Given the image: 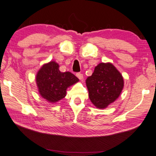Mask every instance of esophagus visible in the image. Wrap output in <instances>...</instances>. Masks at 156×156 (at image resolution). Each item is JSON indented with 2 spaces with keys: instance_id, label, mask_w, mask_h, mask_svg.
<instances>
[{
  "instance_id": "1",
  "label": "esophagus",
  "mask_w": 156,
  "mask_h": 156,
  "mask_svg": "<svg viewBox=\"0 0 156 156\" xmlns=\"http://www.w3.org/2000/svg\"><path fill=\"white\" fill-rule=\"evenodd\" d=\"M76 76H77V77L78 78L79 80H82V79L83 78V74H81L80 73H76Z\"/></svg>"
}]
</instances>
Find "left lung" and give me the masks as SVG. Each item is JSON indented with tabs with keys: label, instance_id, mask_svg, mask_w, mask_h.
I'll return each mask as SVG.
<instances>
[{
	"label": "left lung",
	"instance_id": "left-lung-1",
	"mask_svg": "<svg viewBox=\"0 0 156 156\" xmlns=\"http://www.w3.org/2000/svg\"><path fill=\"white\" fill-rule=\"evenodd\" d=\"M89 98L99 109H105L119 98L124 87L122 74L111 63H100L86 79Z\"/></svg>",
	"mask_w": 156,
	"mask_h": 156
}]
</instances>
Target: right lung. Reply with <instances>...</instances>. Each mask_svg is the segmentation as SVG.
Wrapping results in <instances>:
<instances>
[{
  "mask_svg": "<svg viewBox=\"0 0 156 156\" xmlns=\"http://www.w3.org/2000/svg\"><path fill=\"white\" fill-rule=\"evenodd\" d=\"M55 61L44 64L36 76V83L40 95L48 102L55 103L65 98L66 90L78 82L71 72H61Z\"/></svg>",
  "mask_w": 156,
  "mask_h": 156,
  "instance_id": "obj_1",
  "label": "right lung"
}]
</instances>
